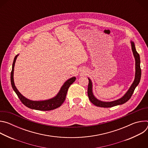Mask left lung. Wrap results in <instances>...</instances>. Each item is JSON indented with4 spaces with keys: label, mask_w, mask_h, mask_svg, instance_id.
Masks as SVG:
<instances>
[{
    "label": "left lung",
    "mask_w": 148,
    "mask_h": 148,
    "mask_svg": "<svg viewBox=\"0 0 148 148\" xmlns=\"http://www.w3.org/2000/svg\"><path fill=\"white\" fill-rule=\"evenodd\" d=\"M131 47H132V50L133 52V54L135 60V79L132 84L131 86L128 90V91L125 93V94L121 97V98L111 101V102H104L100 101L96 98L95 96L93 94L92 92V83L91 80L88 78L89 83H88V96L90 100V101L97 107H103V108H110L114 106H116V105H122L125 102H127L132 95L134 90L135 88L138 86L139 84L140 77H141V69L140 66V56L139 54L138 53V52L136 50L135 44L132 41H131Z\"/></svg>",
    "instance_id": "1"
}]
</instances>
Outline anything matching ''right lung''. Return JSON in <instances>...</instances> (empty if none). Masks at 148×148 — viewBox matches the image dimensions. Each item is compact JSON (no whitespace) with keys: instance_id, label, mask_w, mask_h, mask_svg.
<instances>
[{"instance_id":"right-lung-1","label":"right lung","mask_w":148,"mask_h":148,"mask_svg":"<svg viewBox=\"0 0 148 148\" xmlns=\"http://www.w3.org/2000/svg\"><path fill=\"white\" fill-rule=\"evenodd\" d=\"M18 56V54L16 55L13 60V65H12V70L10 74V81H11L12 87L13 90L14 91V92H16V94H17V95L18 96V98L21 101V102H22L25 106H26L27 107L30 109L39 110V111H50L60 107L66 99V95H67L69 88L75 81L76 78L75 77H73L69 79L67 81H66L61 87L60 90L59 91L57 95L51 99L44 100V101L30 100L26 98V97H25L23 95L21 94L14 85V79H13L14 67V64H15L16 58Z\"/></svg>"}]
</instances>
